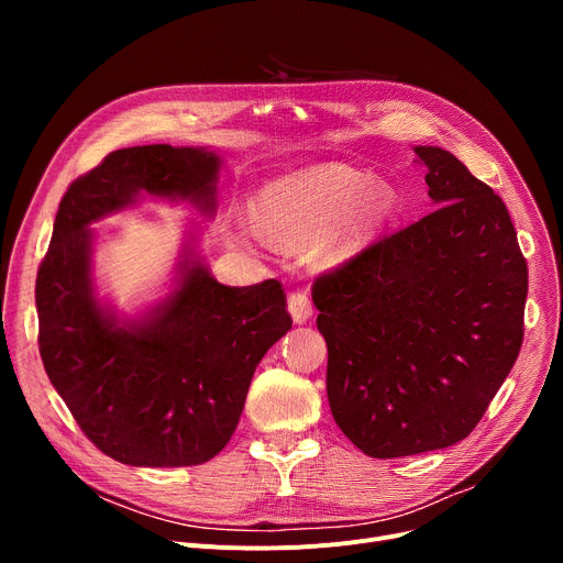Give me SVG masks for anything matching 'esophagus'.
<instances>
[{
  "instance_id": "obj_1",
  "label": "esophagus",
  "mask_w": 563,
  "mask_h": 563,
  "mask_svg": "<svg viewBox=\"0 0 563 563\" xmlns=\"http://www.w3.org/2000/svg\"><path fill=\"white\" fill-rule=\"evenodd\" d=\"M287 308H289L294 323H306L312 317V303H310L306 291H291L287 299Z\"/></svg>"
}]
</instances>
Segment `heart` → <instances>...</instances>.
<instances>
[{
	"label": "heart",
	"mask_w": 563,
	"mask_h": 563,
	"mask_svg": "<svg viewBox=\"0 0 563 563\" xmlns=\"http://www.w3.org/2000/svg\"><path fill=\"white\" fill-rule=\"evenodd\" d=\"M393 189L367 173L323 164L266 185L253 207L255 228L285 246L319 242V255L340 262L363 249L393 210Z\"/></svg>",
	"instance_id": "heart-1"
}]
</instances>
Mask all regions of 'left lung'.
Returning a JSON list of instances; mask_svg holds the SVG:
<instances>
[{
	"label": "left lung",
	"instance_id": "left-lung-1",
	"mask_svg": "<svg viewBox=\"0 0 563 563\" xmlns=\"http://www.w3.org/2000/svg\"><path fill=\"white\" fill-rule=\"evenodd\" d=\"M416 155L435 210L312 285L331 412L374 459L467 438L525 331L527 262L507 205L442 147Z\"/></svg>",
	"mask_w": 563,
	"mask_h": 563
}]
</instances>
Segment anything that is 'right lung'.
<instances>
[{"label": "right lung", "mask_w": 563, "mask_h": 563, "mask_svg": "<svg viewBox=\"0 0 563 563\" xmlns=\"http://www.w3.org/2000/svg\"><path fill=\"white\" fill-rule=\"evenodd\" d=\"M221 159L205 147H123L68 187L36 276L38 349L56 393L93 445L125 465L214 459L240 422L255 367L289 329L285 289L217 283L191 244L177 285L136 319L102 306L91 223L143 194L217 210Z\"/></svg>", "instance_id": "right-lung-1"}]
</instances>
